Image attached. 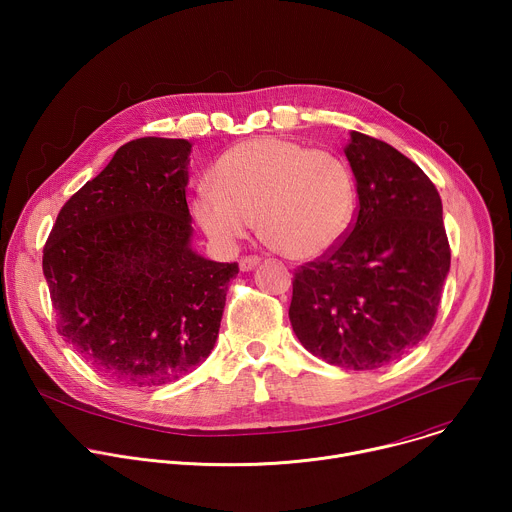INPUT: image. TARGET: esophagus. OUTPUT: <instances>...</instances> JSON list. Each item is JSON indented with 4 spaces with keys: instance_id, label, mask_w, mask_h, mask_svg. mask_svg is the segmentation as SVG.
I'll list each match as a JSON object with an SVG mask.
<instances>
[{
    "instance_id": "1",
    "label": "esophagus",
    "mask_w": 512,
    "mask_h": 512,
    "mask_svg": "<svg viewBox=\"0 0 512 512\" xmlns=\"http://www.w3.org/2000/svg\"><path fill=\"white\" fill-rule=\"evenodd\" d=\"M259 263H261L259 257H243V259L239 261V267H241V271H253Z\"/></svg>"
}]
</instances>
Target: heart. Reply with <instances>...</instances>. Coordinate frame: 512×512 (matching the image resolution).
<instances>
[{
    "label": "heart",
    "instance_id": "heart-1",
    "mask_svg": "<svg viewBox=\"0 0 512 512\" xmlns=\"http://www.w3.org/2000/svg\"><path fill=\"white\" fill-rule=\"evenodd\" d=\"M192 198V216L221 249H233L257 221L277 253L308 261L334 249L356 212L350 168L334 154L257 137L229 150Z\"/></svg>",
    "mask_w": 512,
    "mask_h": 512
}]
</instances>
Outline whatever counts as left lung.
Listing matches in <instances>:
<instances>
[{
	"instance_id": "8db88e82",
	"label": "left lung",
	"mask_w": 512,
	"mask_h": 512,
	"mask_svg": "<svg viewBox=\"0 0 512 512\" xmlns=\"http://www.w3.org/2000/svg\"><path fill=\"white\" fill-rule=\"evenodd\" d=\"M344 156L356 180L350 235L298 269L289 322L308 352L373 371L431 330L450 273L442 198L393 145L350 131Z\"/></svg>"
}]
</instances>
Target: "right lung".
<instances>
[{
  "label": "right lung",
  "mask_w": 512,
  "mask_h": 512,
  "mask_svg": "<svg viewBox=\"0 0 512 512\" xmlns=\"http://www.w3.org/2000/svg\"><path fill=\"white\" fill-rule=\"evenodd\" d=\"M188 139L141 137L58 212L42 257L60 336L131 387H162L212 352L237 263L192 249Z\"/></svg>",
  "instance_id": "1"
}]
</instances>
